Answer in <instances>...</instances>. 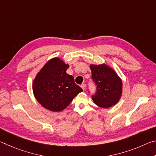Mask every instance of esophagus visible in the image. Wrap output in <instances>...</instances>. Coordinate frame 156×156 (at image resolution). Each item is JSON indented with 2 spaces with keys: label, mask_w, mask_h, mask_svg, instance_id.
<instances>
[{
  "label": "esophagus",
  "mask_w": 156,
  "mask_h": 156,
  "mask_svg": "<svg viewBox=\"0 0 156 156\" xmlns=\"http://www.w3.org/2000/svg\"><path fill=\"white\" fill-rule=\"evenodd\" d=\"M81 87H82V89H83V90H84V89H85V84H81Z\"/></svg>",
  "instance_id": "obj_1"
}]
</instances>
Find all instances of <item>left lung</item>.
<instances>
[{
    "label": "left lung",
    "mask_w": 156,
    "mask_h": 156,
    "mask_svg": "<svg viewBox=\"0 0 156 156\" xmlns=\"http://www.w3.org/2000/svg\"><path fill=\"white\" fill-rule=\"evenodd\" d=\"M91 77L97 86L96 95L92 96L94 103L107 109L119 102L122 94V82L112 67L105 63L89 65Z\"/></svg>",
    "instance_id": "obj_1"
}]
</instances>
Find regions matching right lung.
<instances>
[{
  "mask_svg": "<svg viewBox=\"0 0 156 156\" xmlns=\"http://www.w3.org/2000/svg\"><path fill=\"white\" fill-rule=\"evenodd\" d=\"M69 65L60 58L48 60L33 81L34 97L42 106L53 112L64 110L83 91L72 76L66 73Z\"/></svg>",
  "mask_w": 156,
  "mask_h": 156,
  "instance_id": "add662e5",
  "label": "right lung"
}]
</instances>
